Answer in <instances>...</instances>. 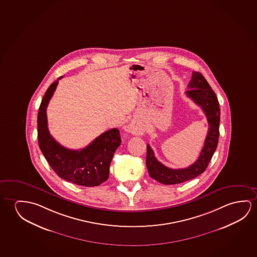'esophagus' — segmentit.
<instances>
[{"label": "esophagus", "instance_id": "1", "mask_svg": "<svg viewBox=\"0 0 257 257\" xmlns=\"http://www.w3.org/2000/svg\"><path fill=\"white\" fill-rule=\"evenodd\" d=\"M128 129L130 131L131 134H133L134 135H141L143 134V128L139 124L137 121L131 122Z\"/></svg>", "mask_w": 257, "mask_h": 257}]
</instances>
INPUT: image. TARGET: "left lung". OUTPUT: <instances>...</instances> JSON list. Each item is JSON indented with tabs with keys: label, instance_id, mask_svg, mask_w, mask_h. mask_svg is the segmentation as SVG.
Listing matches in <instances>:
<instances>
[{
	"label": "left lung",
	"instance_id": "obj_1",
	"mask_svg": "<svg viewBox=\"0 0 257 257\" xmlns=\"http://www.w3.org/2000/svg\"><path fill=\"white\" fill-rule=\"evenodd\" d=\"M188 87L190 90L186 91V94L201 107L206 115L209 127L199 157L196 162L186 168L172 169L164 166L155 157L154 151L150 148V144L147 145L146 166L150 176L166 185L187 182L203 174L217 148L221 114L217 97L199 72H192V78Z\"/></svg>",
	"mask_w": 257,
	"mask_h": 257
}]
</instances>
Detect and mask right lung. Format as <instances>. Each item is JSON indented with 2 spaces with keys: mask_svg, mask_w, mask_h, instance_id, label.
<instances>
[{
  "mask_svg": "<svg viewBox=\"0 0 257 257\" xmlns=\"http://www.w3.org/2000/svg\"><path fill=\"white\" fill-rule=\"evenodd\" d=\"M61 78L62 76L49 86L40 105L37 116L40 150L59 177L76 185H99L109 175L111 160L122 142L120 133L116 128L107 131L79 150H68L57 143L48 129L46 109Z\"/></svg>",
  "mask_w": 257,
  "mask_h": 257,
  "instance_id": "obj_1",
  "label": "right lung"
}]
</instances>
